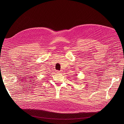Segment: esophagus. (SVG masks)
Returning <instances> with one entry per match:
<instances>
[{
    "label": "esophagus",
    "mask_w": 124,
    "mask_h": 124,
    "mask_svg": "<svg viewBox=\"0 0 124 124\" xmlns=\"http://www.w3.org/2000/svg\"><path fill=\"white\" fill-rule=\"evenodd\" d=\"M57 73H60V72H59V71H57Z\"/></svg>",
    "instance_id": "34e87169"
}]
</instances>
